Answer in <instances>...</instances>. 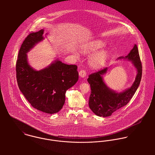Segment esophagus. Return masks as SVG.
I'll return each mask as SVG.
<instances>
[{
  "label": "esophagus",
  "mask_w": 155,
  "mask_h": 155,
  "mask_svg": "<svg viewBox=\"0 0 155 155\" xmlns=\"http://www.w3.org/2000/svg\"><path fill=\"white\" fill-rule=\"evenodd\" d=\"M79 76L82 78H84L87 75V72L85 70H81L79 72Z\"/></svg>",
  "instance_id": "1"
}]
</instances>
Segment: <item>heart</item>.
Segmentation results:
<instances>
[{
    "mask_svg": "<svg viewBox=\"0 0 155 155\" xmlns=\"http://www.w3.org/2000/svg\"><path fill=\"white\" fill-rule=\"evenodd\" d=\"M104 44L101 41L95 40L88 43L83 48L86 53H91L102 48ZM107 58V53L105 51H100L94 54L89 58V63L92 67H98L103 65Z\"/></svg>",
    "mask_w": 155,
    "mask_h": 155,
    "instance_id": "b5f03b06",
    "label": "heart"
}]
</instances>
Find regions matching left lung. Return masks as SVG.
I'll use <instances>...</instances> for the list:
<instances>
[{"label": "left lung", "mask_w": 155, "mask_h": 155, "mask_svg": "<svg viewBox=\"0 0 155 155\" xmlns=\"http://www.w3.org/2000/svg\"><path fill=\"white\" fill-rule=\"evenodd\" d=\"M125 58L133 61V64L137 70V74L131 87L123 92H115L107 87L103 82L102 76L107 71V67L89 75L87 81L91 87L89 106L97 116H109L115 111L126 106L140 85L142 77V64L136 45Z\"/></svg>", "instance_id": "left-lung-1"}]
</instances>
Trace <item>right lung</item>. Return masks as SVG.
Listing matches in <instances>:
<instances>
[{
    "label": "right lung",
    "instance_id": "add662e5",
    "mask_svg": "<svg viewBox=\"0 0 155 155\" xmlns=\"http://www.w3.org/2000/svg\"><path fill=\"white\" fill-rule=\"evenodd\" d=\"M44 31L30 33L25 38L16 62V77L20 90L30 104L38 110L53 114L62 109L66 92L77 82L79 74L76 65L58 60L40 71L28 65L26 53L44 39Z\"/></svg>",
    "mask_w": 155,
    "mask_h": 155
}]
</instances>
